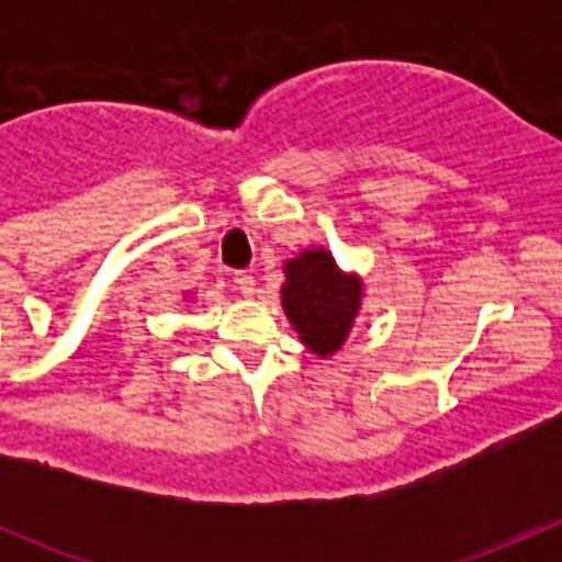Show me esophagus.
Returning <instances> with one entry per match:
<instances>
[{
	"mask_svg": "<svg viewBox=\"0 0 562 562\" xmlns=\"http://www.w3.org/2000/svg\"><path fill=\"white\" fill-rule=\"evenodd\" d=\"M234 282H236V288L245 293V296H252V293H255V277L249 274V271H236Z\"/></svg>",
	"mask_w": 562,
	"mask_h": 562,
	"instance_id": "obj_1",
	"label": "esophagus"
}]
</instances>
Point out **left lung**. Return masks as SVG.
Listing matches in <instances>:
<instances>
[{
    "mask_svg": "<svg viewBox=\"0 0 562 562\" xmlns=\"http://www.w3.org/2000/svg\"><path fill=\"white\" fill-rule=\"evenodd\" d=\"M282 307L302 342L317 356L342 348L359 313L361 282L345 274L326 249H304L285 263Z\"/></svg>",
    "mask_w": 562,
    "mask_h": 562,
    "instance_id": "1",
    "label": "left lung"
}]
</instances>
